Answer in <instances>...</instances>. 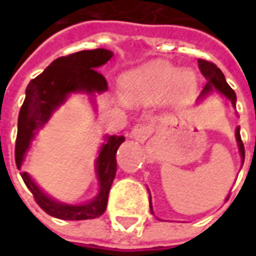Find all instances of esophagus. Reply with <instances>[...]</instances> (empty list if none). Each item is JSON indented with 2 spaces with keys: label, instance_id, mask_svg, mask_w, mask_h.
<instances>
[{
  "label": "esophagus",
  "instance_id": "34e87169",
  "mask_svg": "<svg viewBox=\"0 0 256 256\" xmlns=\"http://www.w3.org/2000/svg\"><path fill=\"white\" fill-rule=\"evenodd\" d=\"M150 136V128L148 124H137L132 130V137L137 141H145Z\"/></svg>",
  "mask_w": 256,
  "mask_h": 256
}]
</instances>
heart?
Masks as SVG:
<instances>
[{
	"label": "heart",
	"instance_id": "b5f03b06",
	"mask_svg": "<svg viewBox=\"0 0 256 256\" xmlns=\"http://www.w3.org/2000/svg\"><path fill=\"white\" fill-rule=\"evenodd\" d=\"M198 79L192 71L180 68L164 62H152L120 78L123 100L128 102L148 101L166 94L172 89L177 97H188L196 90Z\"/></svg>",
	"mask_w": 256,
	"mask_h": 256
}]
</instances>
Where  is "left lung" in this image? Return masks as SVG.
Returning a JSON list of instances; mask_svg holds the SVG:
<instances>
[{
  "instance_id": "left-lung-1",
  "label": "left lung",
  "mask_w": 256,
  "mask_h": 256,
  "mask_svg": "<svg viewBox=\"0 0 256 256\" xmlns=\"http://www.w3.org/2000/svg\"><path fill=\"white\" fill-rule=\"evenodd\" d=\"M198 70L200 72L203 74V76L207 80V84L204 86L203 92L202 94L198 97V100L204 98L206 96L211 93V92H220V94H224L226 98H229L232 101V106L236 108V93L234 90L232 89L230 86L228 84L225 79V75L222 74L220 68L216 67L214 63L211 62H207V60H203V58H198ZM236 140L237 144H238V150H240V156H242V162L244 163V158H246V150H244V144H242V137H240V128H236ZM229 198V196H228ZM150 212L154 214V210H152V203H150Z\"/></svg>"
}]
</instances>
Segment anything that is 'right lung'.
<instances>
[{
    "label": "right lung",
    "instance_id": "1",
    "mask_svg": "<svg viewBox=\"0 0 256 256\" xmlns=\"http://www.w3.org/2000/svg\"><path fill=\"white\" fill-rule=\"evenodd\" d=\"M114 53L106 49H93L72 53L56 58L49 67L31 80L26 89V98L18 119V137L14 145V160L20 170L31 140L45 126L52 114L66 102L71 93L88 94L102 93L108 89L106 79L96 68L111 60ZM124 141L123 136H106L96 160V174L100 190L90 203L80 206L60 203L38 188L26 172H20L26 186L30 189L36 204L46 214L64 220H93L104 214L108 194L116 174V150Z\"/></svg>",
    "mask_w": 256,
    "mask_h": 256
}]
</instances>
